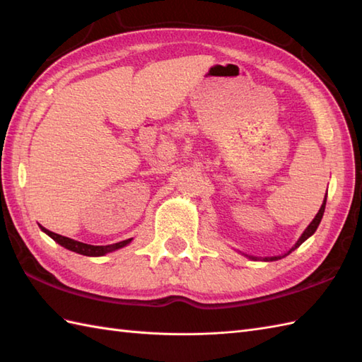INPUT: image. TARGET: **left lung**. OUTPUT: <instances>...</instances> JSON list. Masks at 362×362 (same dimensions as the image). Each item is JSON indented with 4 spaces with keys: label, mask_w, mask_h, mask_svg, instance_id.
I'll return each mask as SVG.
<instances>
[{
    "label": "left lung",
    "mask_w": 362,
    "mask_h": 362,
    "mask_svg": "<svg viewBox=\"0 0 362 362\" xmlns=\"http://www.w3.org/2000/svg\"><path fill=\"white\" fill-rule=\"evenodd\" d=\"M325 204H327V194H325V199H324V204H322V206H320L319 213L316 214V218H314V219H313V222H311V224H310L308 227H306V230H305V232H303V235L300 236V240L296 243L294 247H292V249H291L288 253H284L283 257L289 255V253H291L292 250H296L300 244L305 243V241L308 240V238H310V236H311L314 232H316L317 227H319V224H320V221H322V216H324V211H325ZM283 257H271V258H264V261H275V259H280V258H283ZM249 258H252V259H258L257 257H249Z\"/></svg>",
    "instance_id": "left-lung-1"
}]
</instances>
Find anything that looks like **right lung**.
I'll return each instance as SVG.
<instances>
[{
    "label": "right lung",
    "instance_id": "1",
    "mask_svg": "<svg viewBox=\"0 0 362 362\" xmlns=\"http://www.w3.org/2000/svg\"><path fill=\"white\" fill-rule=\"evenodd\" d=\"M40 228L43 230L46 235H49L54 241L59 243L60 245H64L65 249L76 252V253H81V255H87V257H103V255H105V253L124 247L126 244L130 243V240H124V241L109 244V245H90V244L81 243V241H74V240H71V238H66V236L49 232V230H46L42 226H40Z\"/></svg>",
    "mask_w": 362,
    "mask_h": 362
}]
</instances>
